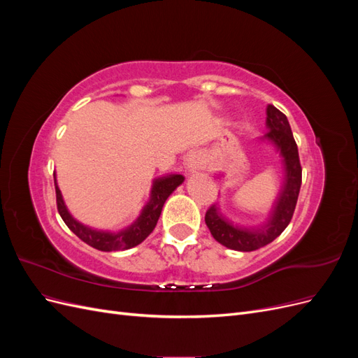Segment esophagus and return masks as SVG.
Instances as JSON below:
<instances>
[{"label": "esophagus", "instance_id": "esophagus-1", "mask_svg": "<svg viewBox=\"0 0 358 358\" xmlns=\"http://www.w3.org/2000/svg\"><path fill=\"white\" fill-rule=\"evenodd\" d=\"M201 166V157L197 152H192L185 159V170L189 173H196Z\"/></svg>", "mask_w": 358, "mask_h": 358}]
</instances>
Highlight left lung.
Returning <instances> with one entry per match:
<instances>
[{
    "instance_id": "8db88e82",
    "label": "left lung",
    "mask_w": 358,
    "mask_h": 358,
    "mask_svg": "<svg viewBox=\"0 0 358 358\" xmlns=\"http://www.w3.org/2000/svg\"><path fill=\"white\" fill-rule=\"evenodd\" d=\"M266 115L267 133L259 138V142L275 148L279 157L282 158L280 164L284 167L282 187L268 218L258 227H242L227 218L218 204H212L204 216L206 225L210 230L213 239L225 248L241 252H251L268 245L287 229L294 213L301 185L299 150L287 116L272 104L267 106Z\"/></svg>"
}]
</instances>
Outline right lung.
Returning a JSON list of instances; mask_svg holds the SVG:
<instances>
[{
	"instance_id": "right-lung-1",
	"label": "right lung",
	"mask_w": 358,
	"mask_h": 358,
	"mask_svg": "<svg viewBox=\"0 0 358 358\" xmlns=\"http://www.w3.org/2000/svg\"><path fill=\"white\" fill-rule=\"evenodd\" d=\"M53 179H55L57 206L62 221L66 222L69 229L86 245L104 252L125 251V249L134 248L142 243L146 237L154 231L162 210V206H164L166 200L170 197V194L179 185H182V182L185 180V178L182 175H167L154 179L152 188H150L149 201L143 206V209L137 216V220L131 225L125 227L124 230L109 231L92 229V227L85 225L76 218H73V215L69 212L66 203H64L62 194L57 183L55 173H53Z\"/></svg>"
}]
</instances>
